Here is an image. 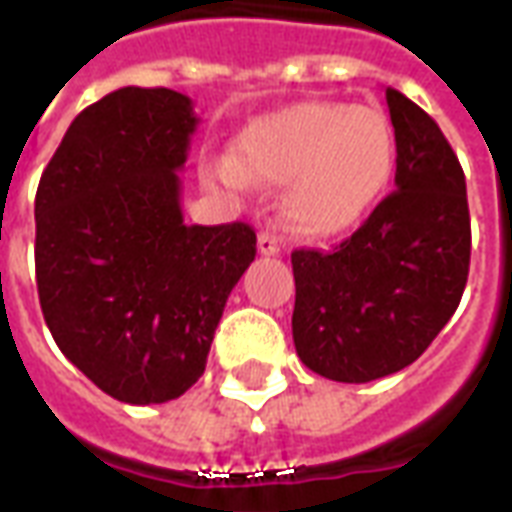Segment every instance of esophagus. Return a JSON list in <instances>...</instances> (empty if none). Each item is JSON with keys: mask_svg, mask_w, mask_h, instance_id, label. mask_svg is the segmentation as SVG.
<instances>
[{"mask_svg": "<svg viewBox=\"0 0 512 512\" xmlns=\"http://www.w3.org/2000/svg\"><path fill=\"white\" fill-rule=\"evenodd\" d=\"M257 249H260V255H279L282 252V241L276 239L273 233H268V230H263L257 236Z\"/></svg>", "mask_w": 512, "mask_h": 512, "instance_id": "34e87169", "label": "esophagus"}]
</instances>
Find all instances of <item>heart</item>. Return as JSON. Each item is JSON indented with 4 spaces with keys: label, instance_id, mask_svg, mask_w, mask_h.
<instances>
[{
    "label": "heart",
    "instance_id": "1",
    "mask_svg": "<svg viewBox=\"0 0 512 512\" xmlns=\"http://www.w3.org/2000/svg\"><path fill=\"white\" fill-rule=\"evenodd\" d=\"M395 166V131L386 112L365 104L303 101L257 120L233 144V158L209 166V179L244 190L249 179L282 185L290 228L325 239L351 228Z\"/></svg>",
    "mask_w": 512,
    "mask_h": 512
}]
</instances>
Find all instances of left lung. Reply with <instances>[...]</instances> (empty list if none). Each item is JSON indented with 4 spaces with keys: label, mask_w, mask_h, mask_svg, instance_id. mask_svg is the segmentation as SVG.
<instances>
[{
    "label": "left lung",
    "mask_w": 512,
    "mask_h": 512,
    "mask_svg": "<svg viewBox=\"0 0 512 512\" xmlns=\"http://www.w3.org/2000/svg\"><path fill=\"white\" fill-rule=\"evenodd\" d=\"M395 187L333 252L295 249L292 341L308 370L368 384L408 368L454 317L470 271V209L438 123L386 88Z\"/></svg>",
    "instance_id": "left-lung-1"
}]
</instances>
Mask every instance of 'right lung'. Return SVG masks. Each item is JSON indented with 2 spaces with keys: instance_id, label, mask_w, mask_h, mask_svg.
I'll list each match as a JSON object with an SVG mask.
<instances>
[{
  "instance_id": "add662e5",
  "label": "right lung",
  "mask_w": 512,
  "mask_h": 512,
  "mask_svg": "<svg viewBox=\"0 0 512 512\" xmlns=\"http://www.w3.org/2000/svg\"><path fill=\"white\" fill-rule=\"evenodd\" d=\"M195 126L185 93L128 85L74 117L39 179V306L66 360L120 403H166L204 376L255 260L247 222L182 220Z\"/></svg>"
}]
</instances>
